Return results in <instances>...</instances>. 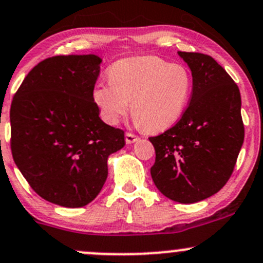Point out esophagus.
Here are the masks:
<instances>
[{
	"label": "esophagus",
	"mask_w": 263,
	"mask_h": 263,
	"mask_svg": "<svg viewBox=\"0 0 263 263\" xmlns=\"http://www.w3.org/2000/svg\"><path fill=\"white\" fill-rule=\"evenodd\" d=\"M124 136H126V142L127 143H134V142H136L137 140H139V136L131 134V132H126V135H124Z\"/></svg>",
	"instance_id": "1"
}]
</instances>
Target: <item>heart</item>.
Returning a JSON list of instances; mask_svg holds the SVG:
<instances>
[{
	"label": "heart",
	"instance_id": "1",
	"mask_svg": "<svg viewBox=\"0 0 263 263\" xmlns=\"http://www.w3.org/2000/svg\"><path fill=\"white\" fill-rule=\"evenodd\" d=\"M109 82L93 89V99L108 123H117L128 110L151 132L162 131L181 117L190 92L192 74L181 64H170L157 57H137L115 63Z\"/></svg>",
	"mask_w": 263,
	"mask_h": 263
}]
</instances>
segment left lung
Returning <instances> with one entry per match:
<instances>
[{
  "mask_svg": "<svg viewBox=\"0 0 263 263\" xmlns=\"http://www.w3.org/2000/svg\"><path fill=\"white\" fill-rule=\"evenodd\" d=\"M193 76L190 102L155 147L151 176L174 201L197 203L219 192L231 178L245 140L241 93L228 73L201 52L179 51Z\"/></svg>",
  "mask_w": 263,
  "mask_h": 263,
  "instance_id": "obj_1",
  "label": "left lung"
}]
</instances>
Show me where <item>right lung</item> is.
I'll list each match as a JSON object with an SVG mask.
<instances>
[{
	"label": "right lung",
	"mask_w": 263,
	"mask_h": 263,
	"mask_svg": "<svg viewBox=\"0 0 263 263\" xmlns=\"http://www.w3.org/2000/svg\"><path fill=\"white\" fill-rule=\"evenodd\" d=\"M97 55H58L25 77L11 103V153L37 195L66 208L101 192L107 159L124 146L123 129L99 118L93 89Z\"/></svg>",
	"instance_id": "right-lung-1"
}]
</instances>
